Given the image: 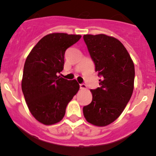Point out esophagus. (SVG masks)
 <instances>
[{
  "label": "esophagus",
  "instance_id": "34e87169",
  "mask_svg": "<svg viewBox=\"0 0 156 156\" xmlns=\"http://www.w3.org/2000/svg\"><path fill=\"white\" fill-rule=\"evenodd\" d=\"M80 88H81V90H86L87 89V85L84 84H80Z\"/></svg>",
  "mask_w": 156,
  "mask_h": 156
}]
</instances>
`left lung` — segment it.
<instances>
[{
    "mask_svg": "<svg viewBox=\"0 0 156 156\" xmlns=\"http://www.w3.org/2000/svg\"><path fill=\"white\" fill-rule=\"evenodd\" d=\"M84 40L98 72L100 87L90 90L92 102L84 106L87 122L98 127L112 123L131 97L135 70L133 60L122 42L103 34H84Z\"/></svg>",
    "mask_w": 156,
    "mask_h": 156,
    "instance_id": "left-lung-1",
    "label": "left lung"
}]
</instances>
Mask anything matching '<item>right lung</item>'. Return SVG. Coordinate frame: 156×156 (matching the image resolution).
<instances>
[{"instance_id": "obj_1", "label": "right lung", "mask_w": 156, "mask_h": 156, "mask_svg": "<svg viewBox=\"0 0 156 156\" xmlns=\"http://www.w3.org/2000/svg\"><path fill=\"white\" fill-rule=\"evenodd\" d=\"M81 37L79 34H49L26 58L22 90L31 115L44 125L60 122L67 105L79 90L76 80L69 81L57 74L63 69L66 50Z\"/></svg>"}]
</instances>
